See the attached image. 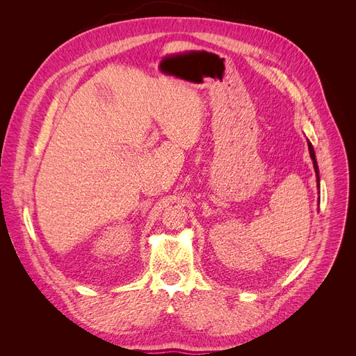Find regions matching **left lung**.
Instances as JSON below:
<instances>
[{"mask_svg":"<svg viewBox=\"0 0 356 356\" xmlns=\"http://www.w3.org/2000/svg\"><path fill=\"white\" fill-rule=\"evenodd\" d=\"M309 152H310V157L314 160V166H315V172H316V177H318V184H319V170H318V163H316V159H315V152H314V147L309 143Z\"/></svg>","mask_w":356,"mask_h":356,"instance_id":"8db88e82","label":"left lung"}]
</instances>
